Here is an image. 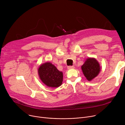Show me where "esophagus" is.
Segmentation results:
<instances>
[{"label": "esophagus", "mask_w": 125, "mask_h": 125, "mask_svg": "<svg viewBox=\"0 0 125 125\" xmlns=\"http://www.w3.org/2000/svg\"><path fill=\"white\" fill-rule=\"evenodd\" d=\"M74 66H69L68 67V69L69 70H70V69H74Z\"/></svg>", "instance_id": "esophagus-1"}]
</instances>
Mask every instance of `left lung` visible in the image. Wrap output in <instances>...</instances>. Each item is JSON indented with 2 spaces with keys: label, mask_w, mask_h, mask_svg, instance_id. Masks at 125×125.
I'll return each instance as SVG.
<instances>
[{
  "label": "left lung",
  "mask_w": 125,
  "mask_h": 125,
  "mask_svg": "<svg viewBox=\"0 0 125 125\" xmlns=\"http://www.w3.org/2000/svg\"><path fill=\"white\" fill-rule=\"evenodd\" d=\"M81 69L86 79L90 81L99 75L101 67L96 58L89 57L86 59L83 64L81 66Z\"/></svg>",
  "instance_id": "8db88e82"
}]
</instances>
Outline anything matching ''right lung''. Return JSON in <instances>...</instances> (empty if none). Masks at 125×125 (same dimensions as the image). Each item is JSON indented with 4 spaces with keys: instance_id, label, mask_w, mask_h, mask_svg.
<instances>
[{
    "instance_id": "right-lung-1",
    "label": "right lung",
    "mask_w": 125,
    "mask_h": 125,
    "mask_svg": "<svg viewBox=\"0 0 125 125\" xmlns=\"http://www.w3.org/2000/svg\"><path fill=\"white\" fill-rule=\"evenodd\" d=\"M38 72L42 82L48 87H57L62 85L63 73L50 62L41 64Z\"/></svg>"
}]
</instances>
